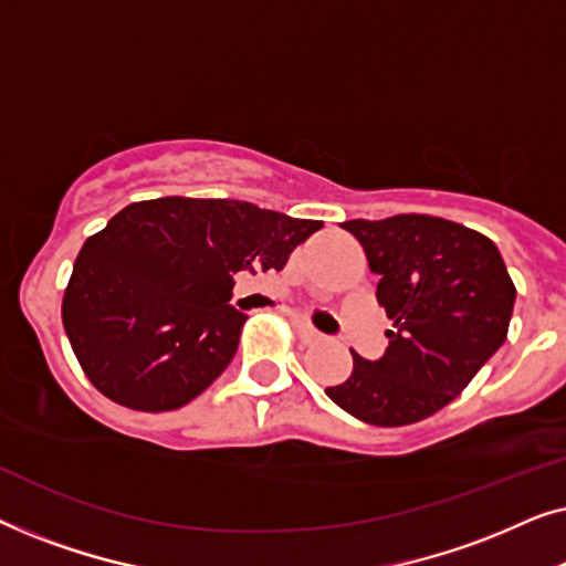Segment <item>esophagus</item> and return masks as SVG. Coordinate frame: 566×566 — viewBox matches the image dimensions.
Masks as SVG:
<instances>
[{
  "label": "esophagus",
  "mask_w": 566,
  "mask_h": 566,
  "mask_svg": "<svg viewBox=\"0 0 566 566\" xmlns=\"http://www.w3.org/2000/svg\"><path fill=\"white\" fill-rule=\"evenodd\" d=\"M293 329H296V335H298V339L304 345H316V343H322V335L319 332H316L314 327H308L306 322H301V319H293Z\"/></svg>",
  "instance_id": "esophagus-1"
}]
</instances>
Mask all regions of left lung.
<instances>
[{"label": "left lung", "mask_w": 566, "mask_h": 566, "mask_svg": "<svg viewBox=\"0 0 566 566\" xmlns=\"http://www.w3.org/2000/svg\"><path fill=\"white\" fill-rule=\"evenodd\" d=\"M358 239L376 298L394 322L378 360L353 353V370L327 397L378 428L420 422L467 389L500 350L515 306L497 244L438 216L345 221Z\"/></svg>", "instance_id": "obj_1"}]
</instances>
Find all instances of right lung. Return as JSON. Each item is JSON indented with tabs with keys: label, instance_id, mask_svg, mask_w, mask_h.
I'll return each instance as SVG.
<instances>
[{
	"label": "right lung",
	"instance_id": "obj_1",
	"mask_svg": "<svg viewBox=\"0 0 566 566\" xmlns=\"http://www.w3.org/2000/svg\"><path fill=\"white\" fill-rule=\"evenodd\" d=\"M319 229L229 198L126 206L74 262L61 316L76 360L123 407H185L237 355L247 314L229 304L234 275L283 270Z\"/></svg>",
	"mask_w": 566,
	"mask_h": 566
}]
</instances>
